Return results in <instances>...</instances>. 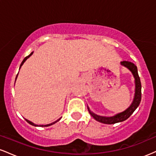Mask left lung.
Masks as SVG:
<instances>
[{"instance_id":"8db88e82","label":"left lung","mask_w":156,"mask_h":156,"mask_svg":"<svg viewBox=\"0 0 156 156\" xmlns=\"http://www.w3.org/2000/svg\"><path fill=\"white\" fill-rule=\"evenodd\" d=\"M122 65L125 66V67H128V69L131 71L133 73L134 78H135V83H136V89H135V96H134V99L132 104L127 110L125 112L118 114L117 115L114 116V117H101V116H98L97 114H94V113L91 112L89 110L88 107V110L89 114L92 115V117H94V119L97 121L100 122L104 123V124H115V123L120 122L126 120L128 118L130 117L132 114L134 112V111L137 108L140 104L141 99V84L140 81V78H139V74H138L137 67L133 63L130 62H128V61H123L121 62Z\"/></svg>"}]
</instances>
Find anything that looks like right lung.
<instances>
[{
	"label": "right lung",
	"instance_id": "1",
	"mask_svg": "<svg viewBox=\"0 0 156 156\" xmlns=\"http://www.w3.org/2000/svg\"><path fill=\"white\" fill-rule=\"evenodd\" d=\"M32 53H33V52H32V53H31V54H30V55H28V56H26V58H24V59H23V62H22V63H21V64H20V67H21V66H22V65H23V63H24V62H26V59H27V58H29V57H30V56H31V55H32ZM17 75H18V74H17ZM17 76H16V78H17ZM60 119H61V118H60ZM60 119H57V120H56V121H55V122H52V123H51V124H48V125H39V126H40V127H48V126H50V125H52L55 124V122H58V121H59V120H60ZM26 122H28V123H29V124H30V125H34V126H38V125H35V124H34V123H33V122H31V121L28 120V119H26Z\"/></svg>",
	"mask_w": 156,
	"mask_h": 156
}]
</instances>
